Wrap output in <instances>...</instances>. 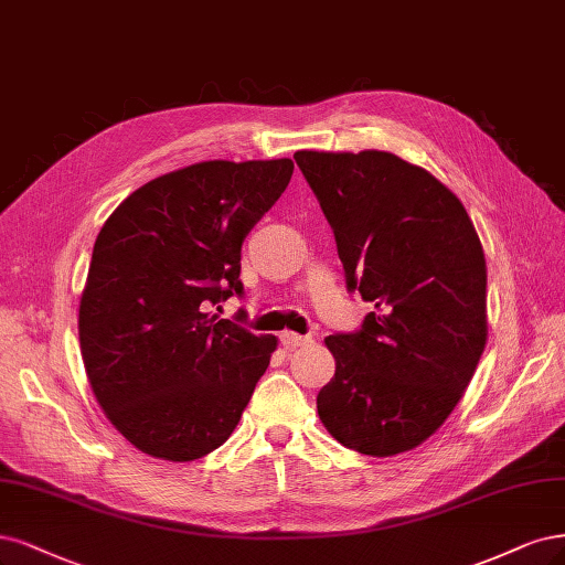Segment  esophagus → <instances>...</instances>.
Instances as JSON below:
<instances>
[{
    "label": "esophagus",
    "mask_w": 565,
    "mask_h": 565,
    "mask_svg": "<svg viewBox=\"0 0 565 565\" xmlns=\"http://www.w3.org/2000/svg\"><path fill=\"white\" fill-rule=\"evenodd\" d=\"M280 341H282V345L285 348H299V345H308L310 341H313V337H301V334H295V332H285L282 337H280Z\"/></svg>",
    "instance_id": "1"
}]
</instances>
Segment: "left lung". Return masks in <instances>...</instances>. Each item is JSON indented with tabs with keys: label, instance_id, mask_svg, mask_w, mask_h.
<instances>
[{
	"label": "left lung",
	"instance_id": "1",
	"mask_svg": "<svg viewBox=\"0 0 565 565\" xmlns=\"http://www.w3.org/2000/svg\"><path fill=\"white\" fill-rule=\"evenodd\" d=\"M334 231L348 291L374 310L324 343L318 416L364 456L416 449L449 418L486 345V262L462 203L387 151H297Z\"/></svg>",
	"mask_w": 565,
	"mask_h": 565
}]
</instances>
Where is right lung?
<instances>
[{
	"label": "right lung",
	"mask_w": 565,
	"mask_h": 565,
	"mask_svg": "<svg viewBox=\"0 0 565 565\" xmlns=\"http://www.w3.org/2000/svg\"><path fill=\"white\" fill-rule=\"evenodd\" d=\"M295 163L205 161L132 191L97 233L79 306L95 399L135 449L186 462L222 446L276 337L210 316L243 297L241 247Z\"/></svg>",
	"instance_id": "add662e5"
}]
</instances>
